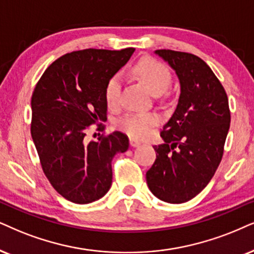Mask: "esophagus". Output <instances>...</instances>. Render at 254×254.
<instances>
[{
	"label": "esophagus",
	"mask_w": 254,
	"mask_h": 254,
	"mask_svg": "<svg viewBox=\"0 0 254 254\" xmlns=\"http://www.w3.org/2000/svg\"><path fill=\"white\" fill-rule=\"evenodd\" d=\"M130 145L133 146V147H136V146H139L140 143L138 142V140L133 139V138H130Z\"/></svg>",
	"instance_id": "1"
}]
</instances>
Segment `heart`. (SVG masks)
<instances>
[{
  "mask_svg": "<svg viewBox=\"0 0 254 254\" xmlns=\"http://www.w3.org/2000/svg\"><path fill=\"white\" fill-rule=\"evenodd\" d=\"M131 73L139 79L153 95H160L171 85L172 75L168 66L159 61L151 57H144L131 68ZM122 92V79L118 75L111 76L105 83L104 98L109 108H117L120 105ZM158 123L155 114H127L118 121L117 127L130 137L145 138L150 133L151 127Z\"/></svg>",
  "mask_w": 254,
  "mask_h": 254,
  "instance_id": "heart-1",
  "label": "heart"
}]
</instances>
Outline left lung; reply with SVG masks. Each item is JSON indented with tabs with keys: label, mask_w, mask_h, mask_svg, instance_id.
<instances>
[{
	"label": "left lung",
	"mask_w": 254,
	"mask_h": 254,
	"mask_svg": "<svg viewBox=\"0 0 254 254\" xmlns=\"http://www.w3.org/2000/svg\"><path fill=\"white\" fill-rule=\"evenodd\" d=\"M181 82L172 117L163 127L164 144L155 145L156 160L146 172L149 189L166 203L195 197L219 166L230 129L229 98L210 66L193 54L160 49Z\"/></svg>",
	"instance_id": "8db88e82"
}]
</instances>
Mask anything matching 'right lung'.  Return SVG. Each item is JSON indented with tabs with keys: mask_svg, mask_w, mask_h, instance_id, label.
Masks as SVG:
<instances>
[{
	"mask_svg": "<svg viewBox=\"0 0 254 254\" xmlns=\"http://www.w3.org/2000/svg\"><path fill=\"white\" fill-rule=\"evenodd\" d=\"M134 51L84 49L65 54L48 66L31 96L30 132L44 175L59 193L88 204L107 193L111 162L129 147L127 134H102L86 142V130L104 131L108 105L105 83Z\"/></svg>",
	"mask_w": 254,
	"mask_h": 254,
	"instance_id": "obj_1",
	"label": "right lung"
}]
</instances>
